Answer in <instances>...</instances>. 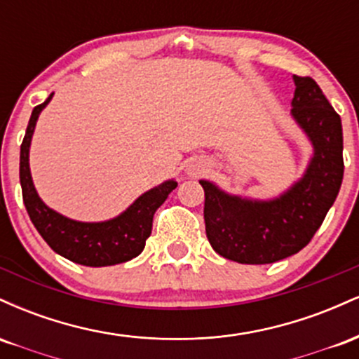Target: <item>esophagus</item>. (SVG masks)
I'll return each instance as SVG.
<instances>
[{"label":"esophagus","mask_w":359,"mask_h":359,"mask_svg":"<svg viewBox=\"0 0 359 359\" xmlns=\"http://www.w3.org/2000/svg\"><path fill=\"white\" fill-rule=\"evenodd\" d=\"M192 172H197V170H192Z\"/></svg>","instance_id":"esophagus-1"}]
</instances>
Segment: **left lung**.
<instances>
[{
    "instance_id": "1",
    "label": "left lung",
    "mask_w": 359,
    "mask_h": 359,
    "mask_svg": "<svg viewBox=\"0 0 359 359\" xmlns=\"http://www.w3.org/2000/svg\"><path fill=\"white\" fill-rule=\"evenodd\" d=\"M292 116L314 147L306 174L277 199L251 201L204 189L205 234L221 257L265 265L299 253L309 245L334 204L344 174L343 126L312 77L294 76Z\"/></svg>"
}]
</instances>
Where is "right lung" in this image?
Listing matches in <instances>:
<instances>
[{"label": "right lung", "instance_id": "obj_1", "mask_svg": "<svg viewBox=\"0 0 359 359\" xmlns=\"http://www.w3.org/2000/svg\"><path fill=\"white\" fill-rule=\"evenodd\" d=\"M52 96L53 93L47 97V101L35 106L32 111L27 133L20 148V184L28 216L40 236L55 253L79 265L109 266L138 257L151 233L155 211L165 203L168 194L177 187V182L167 180L158 187L150 189L140 196L125 212L104 222L74 221L47 208L35 191L28 165V151L40 111L48 104Z\"/></svg>", "mask_w": 359, "mask_h": 359}]
</instances>
